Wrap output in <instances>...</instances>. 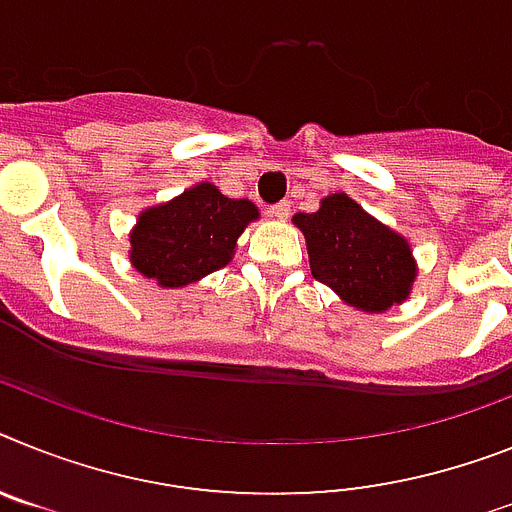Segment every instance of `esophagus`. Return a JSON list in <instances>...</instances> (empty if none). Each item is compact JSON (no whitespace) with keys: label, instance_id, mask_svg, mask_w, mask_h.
<instances>
[{"label":"esophagus","instance_id":"34e87169","mask_svg":"<svg viewBox=\"0 0 512 512\" xmlns=\"http://www.w3.org/2000/svg\"><path fill=\"white\" fill-rule=\"evenodd\" d=\"M268 213L273 218H278V221H283V218H289V213H291V205L286 203V200H283V203H276V205H270L268 208Z\"/></svg>","mask_w":512,"mask_h":512}]
</instances>
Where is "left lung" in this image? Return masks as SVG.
I'll use <instances>...</instances> for the list:
<instances>
[{
	"instance_id": "left-lung-1",
	"label": "left lung",
	"mask_w": 512,
	"mask_h": 512,
	"mask_svg": "<svg viewBox=\"0 0 512 512\" xmlns=\"http://www.w3.org/2000/svg\"><path fill=\"white\" fill-rule=\"evenodd\" d=\"M294 223L307 239L312 276L356 309L382 312L409 296L416 276L409 242L351 197H325L317 213H296Z\"/></svg>"
}]
</instances>
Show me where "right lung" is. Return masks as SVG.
Instances as JSON below:
<instances>
[{
	"label": "right lung",
	"mask_w": 512,
	"mask_h": 512,
	"mask_svg": "<svg viewBox=\"0 0 512 512\" xmlns=\"http://www.w3.org/2000/svg\"><path fill=\"white\" fill-rule=\"evenodd\" d=\"M252 218L257 208L249 200H231L213 184H197L171 203L145 210L130 236V260L145 278L179 289L229 263Z\"/></svg>",
	"instance_id": "right-lung-1"
}]
</instances>
